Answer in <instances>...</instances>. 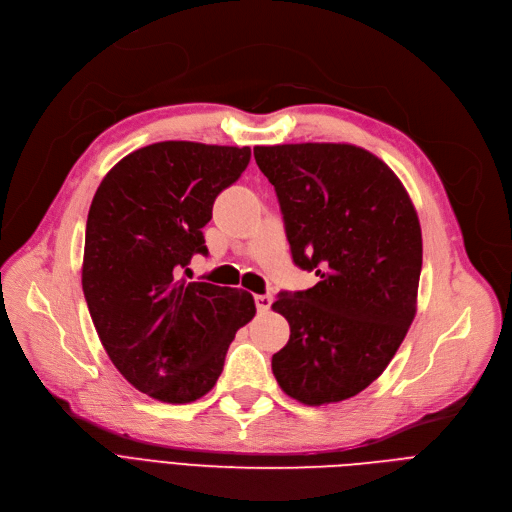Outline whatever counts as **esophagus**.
<instances>
[{"label": "esophagus", "instance_id": "obj_1", "mask_svg": "<svg viewBox=\"0 0 512 512\" xmlns=\"http://www.w3.org/2000/svg\"><path fill=\"white\" fill-rule=\"evenodd\" d=\"M255 305H257V311H267L272 307V297L270 294H255Z\"/></svg>", "mask_w": 512, "mask_h": 512}]
</instances>
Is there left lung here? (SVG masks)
I'll return each instance as SVG.
<instances>
[{
  "label": "left lung",
  "instance_id": "left-lung-1",
  "mask_svg": "<svg viewBox=\"0 0 512 512\" xmlns=\"http://www.w3.org/2000/svg\"><path fill=\"white\" fill-rule=\"evenodd\" d=\"M253 153L276 188L292 261L319 276L272 305L290 326L272 371L303 405L346 400L380 378L415 319L417 211L398 176L361 147L299 143Z\"/></svg>",
  "mask_w": 512,
  "mask_h": 512
}]
</instances>
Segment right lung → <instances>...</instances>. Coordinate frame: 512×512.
I'll use <instances>...</instances> for the list:
<instances>
[{"instance_id":"right-lung-1","label":"right lung","mask_w":512,"mask_h":512,"mask_svg":"<svg viewBox=\"0 0 512 512\" xmlns=\"http://www.w3.org/2000/svg\"><path fill=\"white\" fill-rule=\"evenodd\" d=\"M249 159V147L153 143L120 159L93 197L83 259L89 313L116 369L155 400L205 396L236 330L255 315L247 290L178 278L193 255H207L201 228Z\"/></svg>"}]
</instances>
